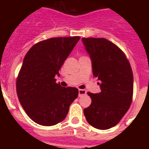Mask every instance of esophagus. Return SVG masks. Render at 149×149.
Listing matches in <instances>:
<instances>
[{"label":"esophagus","instance_id":"obj_1","mask_svg":"<svg viewBox=\"0 0 149 149\" xmlns=\"http://www.w3.org/2000/svg\"><path fill=\"white\" fill-rule=\"evenodd\" d=\"M86 93V91L85 90H79V97L85 95Z\"/></svg>","mask_w":149,"mask_h":149}]
</instances>
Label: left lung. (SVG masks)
Segmentation results:
<instances>
[{
	"label": "left lung",
	"mask_w": 149,
	"mask_h": 149,
	"mask_svg": "<svg viewBox=\"0 0 149 149\" xmlns=\"http://www.w3.org/2000/svg\"><path fill=\"white\" fill-rule=\"evenodd\" d=\"M92 63L93 74L100 87L98 93H87L92 102L84 110L87 122L95 128L115 126L128 111L134 79L129 62L121 50L104 38H83Z\"/></svg>",
	"instance_id": "obj_1"
}]
</instances>
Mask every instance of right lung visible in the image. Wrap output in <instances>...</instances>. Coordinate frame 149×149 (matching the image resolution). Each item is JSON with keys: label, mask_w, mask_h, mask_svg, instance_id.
<instances>
[{"label": "right lung", "mask_w": 149, "mask_h": 149, "mask_svg": "<svg viewBox=\"0 0 149 149\" xmlns=\"http://www.w3.org/2000/svg\"><path fill=\"white\" fill-rule=\"evenodd\" d=\"M79 36L52 38L39 42L25 55L16 82L17 97L25 113L36 123L52 126L65 119L78 89L56 84L64 61Z\"/></svg>", "instance_id": "1"}]
</instances>
